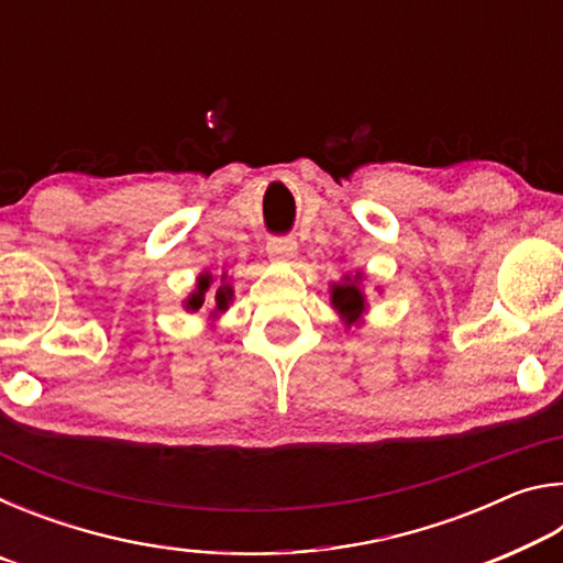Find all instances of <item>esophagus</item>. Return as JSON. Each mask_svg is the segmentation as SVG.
<instances>
[{
	"label": "esophagus",
	"instance_id": "esophagus-1",
	"mask_svg": "<svg viewBox=\"0 0 563 563\" xmlns=\"http://www.w3.org/2000/svg\"><path fill=\"white\" fill-rule=\"evenodd\" d=\"M265 251H268V255L275 261H290L295 258V253H298V243L288 235H278V238H271L268 245H265Z\"/></svg>",
	"mask_w": 563,
	"mask_h": 563
}]
</instances>
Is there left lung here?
<instances>
[{
  "mask_svg": "<svg viewBox=\"0 0 563 563\" xmlns=\"http://www.w3.org/2000/svg\"><path fill=\"white\" fill-rule=\"evenodd\" d=\"M360 280L362 275L357 273L355 278H345V283L332 285V305H335L340 316L345 318L347 325H355L362 310H365V295L360 290Z\"/></svg>",
  "mask_w": 563,
  "mask_h": 563,
  "instance_id": "left-lung-1",
  "label": "left lung"
}]
</instances>
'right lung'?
<instances>
[{
  "instance_id": "obj_1",
  "label": "right lung",
  "mask_w": 563,
  "mask_h": 563,
  "mask_svg": "<svg viewBox=\"0 0 563 563\" xmlns=\"http://www.w3.org/2000/svg\"><path fill=\"white\" fill-rule=\"evenodd\" d=\"M221 280H225V275H223ZM211 283H213V278H211V275H208V273H203L201 278H198V290L186 300V308H188V310L196 312L198 308H201V305L206 302V290L211 288ZM231 298H233V288H231V285H221V288L216 290V310H218V312L225 310L228 302H231Z\"/></svg>"
}]
</instances>
